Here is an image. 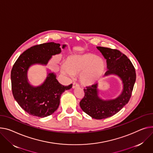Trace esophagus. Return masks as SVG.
Segmentation results:
<instances>
[{
  "instance_id": "1",
  "label": "esophagus",
  "mask_w": 153,
  "mask_h": 153,
  "mask_svg": "<svg viewBox=\"0 0 153 153\" xmlns=\"http://www.w3.org/2000/svg\"><path fill=\"white\" fill-rule=\"evenodd\" d=\"M79 85L77 83H73V88H79Z\"/></svg>"
}]
</instances>
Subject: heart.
<instances>
[{"instance_id":"heart-1","label":"heart","mask_w":153,"mask_h":153,"mask_svg":"<svg viewBox=\"0 0 153 153\" xmlns=\"http://www.w3.org/2000/svg\"><path fill=\"white\" fill-rule=\"evenodd\" d=\"M105 67L103 59L97 57L95 54L86 53L68 57L65 64L62 66V71L71 78L80 74L81 84L90 86L95 84L102 77Z\"/></svg>"}]
</instances>
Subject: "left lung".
Here are the masks:
<instances>
[{"mask_svg": "<svg viewBox=\"0 0 153 153\" xmlns=\"http://www.w3.org/2000/svg\"><path fill=\"white\" fill-rule=\"evenodd\" d=\"M97 48L106 59L108 71L105 76L119 77L123 87L120 95L108 100L100 97L98 84L84 89L85 96L80 102L81 109L94 119H102L116 114L128 103L136 80V73L130 60L120 51L103 47Z\"/></svg>", "mask_w": 153, "mask_h": 153, "instance_id": "obj_1", "label": "left lung"}]
</instances>
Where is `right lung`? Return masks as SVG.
Masks as SVG:
<instances>
[{"label": "right lung", "instance_id": "add662e5", "mask_svg": "<svg viewBox=\"0 0 153 153\" xmlns=\"http://www.w3.org/2000/svg\"><path fill=\"white\" fill-rule=\"evenodd\" d=\"M60 44L48 42L28 48L20 55L11 71L12 89L14 98L26 112L33 116L45 117L58 109L60 97L73 84H61L54 73L48 72L43 84L39 86L30 84L27 71L34 65H47L53 55L62 52ZM66 45H63L65 48Z\"/></svg>", "mask_w": 153, "mask_h": 153}]
</instances>
